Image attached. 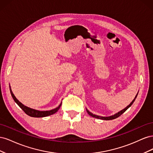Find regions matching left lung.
<instances>
[{
	"label": "left lung",
	"instance_id": "8db88e82",
	"mask_svg": "<svg viewBox=\"0 0 153 153\" xmlns=\"http://www.w3.org/2000/svg\"><path fill=\"white\" fill-rule=\"evenodd\" d=\"M137 95H138V94L136 95V96H135V98L133 99V100L131 101V103L129 104V105H128L126 108H124L123 110H121L120 111V112H119L118 113H117V114H114V115H111V116H109V117H101V116H99V115H94V114H92L91 112H90L89 110H88L87 109H86L87 110V113H88V114H89L90 116H92V117H94V118H97V119H103V120H112V119H116V118H117V117H119L120 115H122L125 111H126L128 108H129L130 107V106H131V105L133 103V102L134 101H135V99H136V98H137Z\"/></svg>",
	"mask_w": 153,
	"mask_h": 153
}]
</instances>
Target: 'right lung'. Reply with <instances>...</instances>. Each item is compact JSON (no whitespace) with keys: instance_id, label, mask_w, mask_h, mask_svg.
Listing matches in <instances>:
<instances>
[{"instance_id":"obj_1","label":"right lung","mask_w":153,"mask_h":153,"mask_svg":"<svg viewBox=\"0 0 153 153\" xmlns=\"http://www.w3.org/2000/svg\"><path fill=\"white\" fill-rule=\"evenodd\" d=\"M10 92H11V94L13 97V98L14 100V101H15V102L17 103V105L20 106V107L24 110V112L27 114L29 115L30 117H47L48 116V115H52L55 113H56L57 111L59 110L60 107H61L62 102L61 103V104L59 105V106L58 107L55 108L53 110H47V111H39V110H37L35 109H32L30 108L29 107H27V106H25L24 105H23L21 102H20L19 101H18L16 97L15 96V95L13 94V92L11 91V88L10 85Z\"/></svg>"}]
</instances>
